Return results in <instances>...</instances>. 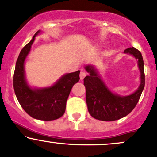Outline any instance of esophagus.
Here are the masks:
<instances>
[{
  "instance_id": "obj_1",
  "label": "esophagus",
  "mask_w": 157,
  "mask_h": 157,
  "mask_svg": "<svg viewBox=\"0 0 157 157\" xmlns=\"http://www.w3.org/2000/svg\"><path fill=\"white\" fill-rule=\"evenodd\" d=\"M86 76V73L85 71H81L80 74V80H82L84 79V77Z\"/></svg>"
}]
</instances>
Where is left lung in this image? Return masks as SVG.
Here are the masks:
<instances>
[{
	"label": "left lung",
	"mask_w": 157,
	"mask_h": 157,
	"mask_svg": "<svg viewBox=\"0 0 157 157\" xmlns=\"http://www.w3.org/2000/svg\"><path fill=\"white\" fill-rule=\"evenodd\" d=\"M137 59L140 71V85L136 91L127 96L113 93L103 80L95 66L88 65L85 69L89 73L84 80L86 101L89 113L94 118L104 121H113L124 118L136 106L144 87V61L140 51L129 48L124 51Z\"/></svg>",
	"instance_id": "obj_1"
}]
</instances>
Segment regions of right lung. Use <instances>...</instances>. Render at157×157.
Returning <instances> with one entry per match:
<instances>
[{
    "label": "right lung",
    "instance_id": "add662e5",
    "mask_svg": "<svg viewBox=\"0 0 157 157\" xmlns=\"http://www.w3.org/2000/svg\"><path fill=\"white\" fill-rule=\"evenodd\" d=\"M41 33L42 31L38 30L32 40L21 51L15 64L13 87L18 102L27 114L38 120L52 121L60 118L65 113L71 90L80 80V71L65 74L51 86H30L26 80L25 62L35 37Z\"/></svg>",
    "mask_w": 157,
    "mask_h": 157
}]
</instances>
